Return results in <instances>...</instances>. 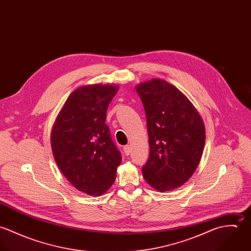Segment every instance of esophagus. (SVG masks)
Wrapping results in <instances>:
<instances>
[{"label": "esophagus", "instance_id": "34e87169", "mask_svg": "<svg viewBox=\"0 0 251 251\" xmlns=\"http://www.w3.org/2000/svg\"><path fill=\"white\" fill-rule=\"evenodd\" d=\"M124 151L126 155H128L130 152H131V147L129 145H126L124 147Z\"/></svg>", "mask_w": 251, "mask_h": 251}]
</instances>
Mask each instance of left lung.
Segmentation results:
<instances>
[{
  "instance_id": "obj_1",
  "label": "left lung",
  "mask_w": 251,
  "mask_h": 251,
  "mask_svg": "<svg viewBox=\"0 0 251 251\" xmlns=\"http://www.w3.org/2000/svg\"><path fill=\"white\" fill-rule=\"evenodd\" d=\"M147 119L150 154L142 173L158 191L178 188L196 170L204 150L201 116L176 87L152 79L136 87Z\"/></svg>"
}]
</instances>
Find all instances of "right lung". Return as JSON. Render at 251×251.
<instances>
[{"instance_id":"1","label":"right lung","mask_w":251,"mask_h":251,"mask_svg":"<svg viewBox=\"0 0 251 251\" xmlns=\"http://www.w3.org/2000/svg\"><path fill=\"white\" fill-rule=\"evenodd\" d=\"M114 85H89L75 90L57 117L51 133L53 155L61 172L78 190L101 195L116 179L122 161L106 121Z\"/></svg>"}]
</instances>
